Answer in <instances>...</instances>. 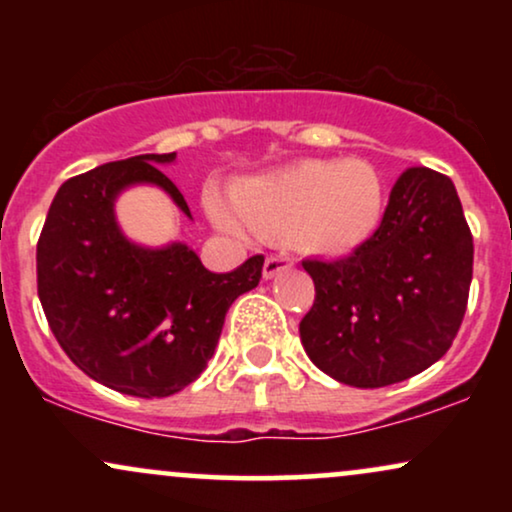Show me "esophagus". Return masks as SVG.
Listing matches in <instances>:
<instances>
[{"label":"esophagus","mask_w":512,"mask_h":512,"mask_svg":"<svg viewBox=\"0 0 512 512\" xmlns=\"http://www.w3.org/2000/svg\"><path fill=\"white\" fill-rule=\"evenodd\" d=\"M293 264V260L286 252H276V255H269L267 260H264V279H272L279 272H284V269H289Z\"/></svg>","instance_id":"34e87169"}]
</instances>
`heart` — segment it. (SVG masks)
Returning <instances> with one entry per match:
<instances>
[{
    "mask_svg": "<svg viewBox=\"0 0 512 512\" xmlns=\"http://www.w3.org/2000/svg\"><path fill=\"white\" fill-rule=\"evenodd\" d=\"M207 207L216 226L236 238L289 228L301 248L342 255L380 226L385 185L363 158L298 161L233 185L231 202L209 195Z\"/></svg>",
    "mask_w": 512,
    "mask_h": 512,
    "instance_id": "1",
    "label": "heart"
}]
</instances>
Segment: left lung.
Listing matches in <instances>:
<instances>
[{
    "label": "left lung",
    "mask_w": 512,
    "mask_h": 512,
    "mask_svg": "<svg viewBox=\"0 0 512 512\" xmlns=\"http://www.w3.org/2000/svg\"><path fill=\"white\" fill-rule=\"evenodd\" d=\"M474 243L448 175H399L378 231L339 260H303L315 303L305 354L354 387L402 383L445 356L462 325Z\"/></svg>",
    "instance_id": "obj_1"
}]
</instances>
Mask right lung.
<instances>
[{
  "mask_svg": "<svg viewBox=\"0 0 512 512\" xmlns=\"http://www.w3.org/2000/svg\"><path fill=\"white\" fill-rule=\"evenodd\" d=\"M142 154L69 178L52 199L38 238V296L64 354L88 378L134 397H168L199 378L240 293L262 279L255 255L214 274L187 245L142 248L122 236L115 197L149 182L190 216L185 197Z\"/></svg>",
  "mask_w": 512,
  "mask_h": 512,
  "instance_id": "obj_1",
  "label": "right lung"
}]
</instances>
